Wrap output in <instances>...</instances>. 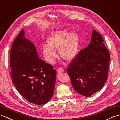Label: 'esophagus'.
I'll use <instances>...</instances> for the list:
<instances>
[{"label":"esophagus","mask_w":120,"mask_h":120,"mask_svg":"<svg viewBox=\"0 0 120 120\" xmlns=\"http://www.w3.org/2000/svg\"><path fill=\"white\" fill-rule=\"evenodd\" d=\"M57 71L58 73H62V72H64V71H65V70H64L62 68H60L57 69Z\"/></svg>","instance_id":"1"}]
</instances>
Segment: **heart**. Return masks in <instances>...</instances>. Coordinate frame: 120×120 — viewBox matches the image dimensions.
I'll return each mask as SVG.
<instances>
[{"label":"heart","instance_id":"1","mask_svg":"<svg viewBox=\"0 0 120 120\" xmlns=\"http://www.w3.org/2000/svg\"><path fill=\"white\" fill-rule=\"evenodd\" d=\"M48 43L43 45V53L46 60L53 63L57 58L58 48L61 56L67 60H72L77 54L79 38L74 32L63 30L52 32L47 39Z\"/></svg>","mask_w":120,"mask_h":120}]
</instances>
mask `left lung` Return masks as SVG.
I'll return each mask as SVG.
<instances>
[{"mask_svg":"<svg viewBox=\"0 0 120 120\" xmlns=\"http://www.w3.org/2000/svg\"><path fill=\"white\" fill-rule=\"evenodd\" d=\"M101 35L95 30L89 44L76 55L67 72L79 94L89 97L100 90L107 80L110 54Z\"/></svg>","mask_w":120,"mask_h":120,"instance_id":"obj_1","label":"left lung"}]
</instances>
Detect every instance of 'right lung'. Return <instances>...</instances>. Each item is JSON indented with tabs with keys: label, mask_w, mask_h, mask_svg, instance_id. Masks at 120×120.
I'll return each mask as SVG.
<instances>
[{
	"label": "right lung",
	"mask_w": 120,
	"mask_h": 120,
	"mask_svg": "<svg viewBox=\"0 0 120 120\" xmlns=\"http://www.w3.org/2000/svg\"><path fill=\"white\" fill-rule=\"evenodd\" d=\"M12 82L26 100L44 104L53 94L56 71L39 58L34 44L24 36L22 30L14 41L10 52Z\"/></svg>",
	"instance_id": "add662e5"
}]
</instances>
